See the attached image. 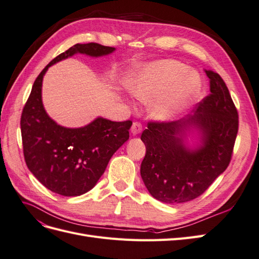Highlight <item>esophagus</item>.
Returning <instances> with one entry per match:
<instances>
[{
	"instance_id": "1",
	"label": "esophagus",
	"mask_w": 259,
	"mask_h": 259,
	"mask_svg": "<svg viewBox=\"0 0 259 259\" xmlns=\"http://www.w3.org/2000/svg\"><path fill=\"white\" fill-rule=\"evenodd\" d=\"M142 131H143L142 123H139V122H134V123H133V125H132L133 135H138L139 133H142Z\"/></svg>"
}]
</instances>
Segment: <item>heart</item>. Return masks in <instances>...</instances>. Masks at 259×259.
<instances>
[{
    "mask_svg": "<svg viewBox=\"0 0 259 259\" xmlns=\"http://www.w3.org/2000/svg\"><path fill=\"white\" fill-rule=\"evenodd\" d=\"M186 72L187 68L180 62L162 60L140 69L128 82V89L142 101L156 98L151 106L152 115L168 120L182 112L198 92L199 77L192 72L184 77Z\"/></svg>",
    "mask_w": 259,
    "mask_h": 259,
    "instance_id": "heart-1",
    "label": "heart"
}]
</instances>
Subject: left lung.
<instances>
[{
    "instance_id": "1",
    "label": "left lung",
    "mask_w": 259,
    "mask_h": 259,
    "mask_svg": "<svg viewBox=\"0 0 259 259\" xmlns=\"http://www.w3.org/2000/svg\"><path fill=\"white\" fill-rule=\"evenodd\" d=\"M210 94L193 115L178 121H150L142 134L146 155L140 175L152 197L164 203H185L204 193L228 167L239 130V114L226 83L204 70ZM192 124L202 133V145L190 151L184 131Z\"/></svg>"
}]
</instances>
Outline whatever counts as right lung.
<instances>
[{
  "label": "right lung",
  "instance_id": "add662e5",
  "mask_svg": "<svg viewBox=\"0 0 259 259\" xmlns=\"http://www.w3.org/2000/svg\"><path fill=\"white\" fill-rule=\"evenodd\" d=\"M114 48L98 43L75 44L46 66L35 79L20 119L23 155L28 168L43 186L65 197L90 191L113 153L130 137L132 121L113 122L98 117L81 128L55 123L42 104V81L46 70L76 53L93 57L108 55Z\"/></svg>",
  "mask_w": 259,
  "mask_h": 259
}]
</instances>
